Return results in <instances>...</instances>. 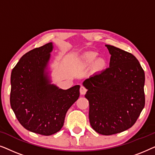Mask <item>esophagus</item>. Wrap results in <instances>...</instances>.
Wrapping results in <instances>:
<instances>
[{
    "mask_svg": "<svg viewBox=\"0 0 155 155\" xmlns=\"http://www.w3.org/2000/svg\"><path fill=\"white\" fill-rule=\"evenodd\" d=\"M87 89H86V87H84V86H81L80 87V94H85V93L87 92Z\"/></svg>",
    "mask_w": 155,
    "mask_h": 155,
    "instance_id": "34e87169",
    "label": "esophagus"
}]
</instances>
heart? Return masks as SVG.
<instances>
[{
	"label": "heart",
	"mask_w": 155,
	"mask_h": 155,
	"mask_svg": "<svg viewBox=\"0 0 155 155\" xmlns=\"http://www.w3.org/2000/svg\"><path fill=\"white\" fill-rule=\"evenodd\" d=\"M97 58V54L94 52H90L87 53L84 56V60H85V62L87 63H94L95 60H96ZM102 65V62L100 61L99 62V65Z\"/></svg>",
	"instance_id": "heart-1"
}]
</instances>
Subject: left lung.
Segmentation results:
<instances>
[{"mask_svg": "<svg viewBox=\"0 0 155 155\" xmlns=\"http://www.w3.org/2000/svg\"><path fill=\"white\" fill-rule=\"evenodd\" d=\"M109 67L83 82L87 89L89 119L99 134L111 135L132 127L145 107V73L130 53L106 45Z\"/></svg>", "mask_w": 155, "mask_h": 155, "instance_id": "1", "label": "left lung"}]
</instances>
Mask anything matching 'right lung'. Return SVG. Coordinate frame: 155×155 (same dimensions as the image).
Listing matches in <instances>:
<instances>
[{
    "instance_id": "add662e5",
    "label": "right lung",
    "mask_w": 155,
    "mask_h": 155,
    "mask_svg": "<svg viewBox=\"0 0 155 155\" xmlns=\"http://www.w3.org/2000/svg\"><path fill=\"white\" fill-rule=\"evenodd\" d=\"M52 43L23 55L12 69L10 101L20 124L42 135L54 134L62 128L68 110L80 96V85L63 90L49 84L44 70Z\"/></svg>"
}]
</instances>
